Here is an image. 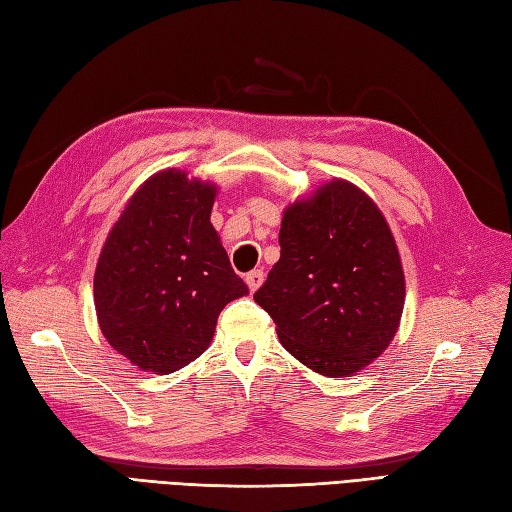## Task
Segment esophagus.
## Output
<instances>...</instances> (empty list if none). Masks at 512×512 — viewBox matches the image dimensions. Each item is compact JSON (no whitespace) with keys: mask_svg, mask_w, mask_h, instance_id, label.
<instances>
[{"mask_svg":"<svg viewBox=\"0 0 512 512\" xmlns=\"http://www.w3.org/2000/svg\"><path fill=\"white\" fill-rule=\"evenodd\" d=\"M263 280H265L263 269H254V271H249V274L245 276V283H247L249 291H256L260 285H263Z\"/></svg>","mask_w":512,"mask_h":512,"instance_id":"1","label":"esophagus"}]
</instances>
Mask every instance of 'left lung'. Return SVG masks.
<instances>
[{
  "label": "left lung",
  "instance_id": "left-lung-1",
  "mask_svg": "<svg viewBox=\"0 0 512 512\" xmlns=\"http://www.w3.org/2000/svg\"><path fill=\"white\" fill-rule=\"evenodd\" d=\"M280 260L254 300L283 347L316 373L351 375L389 347L404 307L391 229L347 181L322 185L280 223Z\"/></svg>",
  "mask_w": 512,
  "mask_h": 512
}]
</instances>
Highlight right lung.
I'll use <instances>...</instances> for the list:
<instances>
[{
  "mask_svg": "<svg viewBox=\"0 0 512 512\" xmlns=\"http://www.w3.org/2000/svg\"><path fill=\"white\" fill-rule=\"evenodd\" d=\"M216 190L165 170L130 198L101 249L103 336L143 371L172 373L210 347L218 314L249 294L210 223Z\"/></svg>",
  "mask_w": 512,
  "mask_h": 512,
  "instance_id": "obj_1",
  "label": "right lung"
}]
</instances>
